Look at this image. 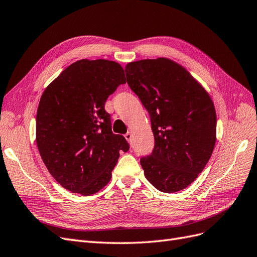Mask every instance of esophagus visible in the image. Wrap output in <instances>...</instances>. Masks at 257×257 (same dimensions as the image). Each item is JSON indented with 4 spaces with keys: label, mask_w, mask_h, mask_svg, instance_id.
I'll use <instances>...</instances> for the list:
<instances>
[{
    "label": "esophagus",
    "mask_w": 257,
    "mask_h": 257,
    "mask_svg": "<svg viewBox=\"0 0 257 257\" xmlns=\"http://www.w3.org/2000/svg\"><path fill=\"white\" fill-rule=\"evenodd\" d=\"M124 137H125V139H126L127 142H131V139H132V132L128 131L127 133H126L125 135H124Z\"/></svg>",
    "instance_id": "34e87169"
}]
</instances>
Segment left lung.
Masks as SVG:
<instances>
[{"mask_svg":"<svg viewBox=\"0 0 257 257\" xmlns=\"http://www.w3.org/2000/svg\"><path fill=\"white\" fill-rule=\"evenodd\" d=\"M130 88L149 112L153 151L141 160L147 180L164 193L181 191L203 172L216 141V113L208 92L167 58L131 62Z\"/></svg>","mask_w":257,"mask_h":257,"instance_id":"1","label":"left lung"}]
</instances>
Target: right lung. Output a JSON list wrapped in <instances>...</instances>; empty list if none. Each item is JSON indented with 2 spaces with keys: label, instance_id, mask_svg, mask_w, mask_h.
I'll return each mask as SVG.
<instances>
[{
  "label": "right lung",
  "instance_id": "obj_1",
  "mask_svg": "<svg viewBox=\"0 0 257 257\" xmlns=\"http://www.w3.org/2000/svg\"><path fill=\"white\" fill-rule=\"evenodd\" d=\"M126 82L122 66L82 59L45 89L37 108L36 144L50 175L64 189L84 196L102 190L130 145L111 131L105 103Z\"/></svg>",
  "mask_w": 257,
  "mask_h": 257
}]
</instances>
